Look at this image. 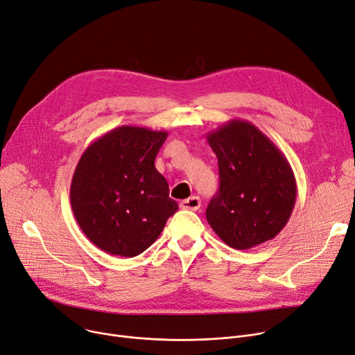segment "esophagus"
<instances>
[{
	"mask_svg": "<svg viewBox=\"0 0 355 355\" xmlns=\"http://www.w3.org/2000/svg\"><path fill=\"white\" fill-rule=\"evenodd\" d=\"M180 207H181L182 209H191V211H197V209H200V207H201V200H200L198 197L193 196V197H190V198L182 200V201L180 202Z\"/></svg>",
	"mask_w": 355,
	"mask_h": 355,
	"instance_id": "1",
	"label": "esophagus"
}]
</instances>
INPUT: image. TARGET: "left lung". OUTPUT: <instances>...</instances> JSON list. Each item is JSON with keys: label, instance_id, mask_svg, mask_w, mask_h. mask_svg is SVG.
<instances>
[{"label": "left lung", "instance_id": "1", "mask_svg": "<svg viewBox=\"0 0 355 355\" xmlns=\"http://www.w3.org/2000/svg\"><path fill=\"white\" fill-rule=\"evenodd\" d=\"M218 158L220 188L207 207L211 228L231 248L250 250L272 240L293 214L297 182L286 155L245 120L207 134Z\"/></svg>", "mask_w": 355, "mask_h": 355}]
</instances>
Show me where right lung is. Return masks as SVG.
Wrapping results in <instances>:
<instances>
[{"mask_svg":"<svg viewBox=\"0 0 355 355\" xmlns=\"http://www.w3.org/2000/svg\"><path fill=\"white\" fill-rule=\"evenodd\" d=\"M167 131L121 125L87 147L69 187L87 239L111 255L144 252L178 209L154 159Z\"/></svg>","mask_w":355,"mask_h":355,"instance_id":"right-lung-1","label":"right lung"}]
</instances>
